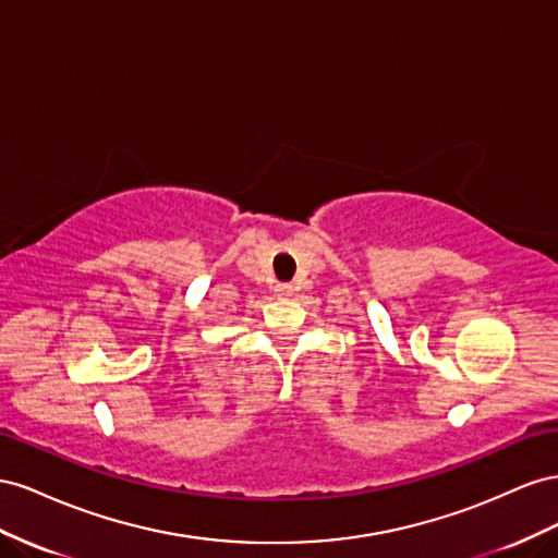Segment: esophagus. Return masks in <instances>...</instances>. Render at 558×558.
Segmentation results:
<instances>
[{
	"label": "esophagus",
	"mask_w": 558,
	"mask_h": 558,
	"mask_svg": "<svg viewBox=\"0 0 558 558\" xmlns=\"http://www.w3.org/2000/svg\"><path fill=\"white\" fill-rule=\"evenodd\" d=\"M278 296H290L292 294V284H288V282H284V284H278Z\"/></svg>",
	"instance_id": "esophagus-1"
}]
</instances>
